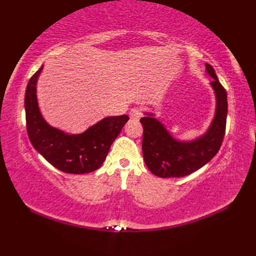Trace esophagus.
Here are the masks:
<instances>
[{
	"instance_id": "34e87169",
	"label": "esophagus",
	"mask_w": 256,
	"mask_h": 256,
	"mask_svg": "<svg viewBox=\"0 0 256 256\" xmlns=\"http://www.w3.org/2000/svg\"><path fill=\"white\" fill-rule=\"evenodd\" d=\"M142 108H133L131 111H130V118L132 120H140V116H142Z\"/></svg>"
}]
</instances>
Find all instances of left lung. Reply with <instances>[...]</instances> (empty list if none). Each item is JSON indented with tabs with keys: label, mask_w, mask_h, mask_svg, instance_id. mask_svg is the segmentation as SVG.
<instances>
[{
	"label": "left lung",
	"mask_w": 256,
	"mask_h": 256,
	"mask_svg": "<svg viewBox=\"0 0 256 256\" xmlns=\"http://www.w3.org/2000/svg\"><path fill=\"white\" fill-rule=\"evenodd\" d=\"M206 72L214 80L210 84L214 90L216 108L214 118L200 138L182 142L170 133L152 113L140 118L143 125L142 150L145 164L155 176L162 178L187 176L214 158L218 153L226 133L228 100L226 91L220 84L214 69L206 64Z\"/></svg>",
	"instance_id": "1"
}]
</instances>
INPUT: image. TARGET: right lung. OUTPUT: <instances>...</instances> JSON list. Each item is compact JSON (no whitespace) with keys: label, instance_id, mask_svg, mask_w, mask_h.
I'll list each match as a JSON object with an SVG mask.
<instances>
[{"label":"right lung","instance_id":"right-lung-1","mask_svg":"<svg viewBox=\"0 0 256 256\" xmlns=\"http://www.w3.org/2000/svg\"><path fill=\"white\" fill-rule=\"evenodd\" d=\"M42 67L32 74L25 92L26 128L30 143L59 170L77 175L94 172L106 158L128 116L104 118L81 134H67L50 126L42 116L36 96V84Z\"/></svg>","mask_w":256,"mask_h":256}]
</instances>
